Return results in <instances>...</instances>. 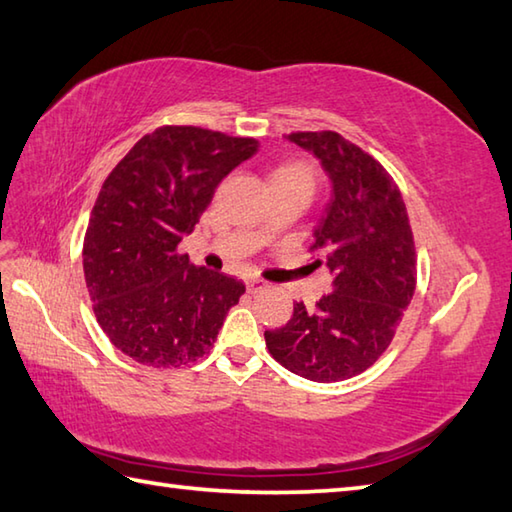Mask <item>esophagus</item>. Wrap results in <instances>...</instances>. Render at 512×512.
<instances>
[{
    "mask_svg": "<svg viewBox=\"0 0 512 512\" xmlns=\"http://www.w3.org/2000/svg\"><path fill=\"white\" fill-rule=\"evenodd\" d=\"M246 288H248V292H259V290H264V288H268V284L264 279H257V277H248L246 279Z\"/></svg>",
    "mask_w": 512,
    "mask_h": 512,
    "instance_id": "esophagus-1",
    "label": "esophagus"
}]
</instances>
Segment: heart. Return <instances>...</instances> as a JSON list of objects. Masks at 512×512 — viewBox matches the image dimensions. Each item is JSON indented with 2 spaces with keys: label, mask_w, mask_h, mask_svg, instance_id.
<instances>
[{
  "label": "heart",
  "mask_w": 512,
  "mask_h": 512,
  "mask_svg": "<svg viewBox=\"0 0 512 512\" xmlns=\"http://www.w3.org/2000/svg\"><path fill=\"white\" fill-rule=\"evenodd\" d=\"M314 182H317V171L306 160L281 162L270 173V184H301L312 191Z\"/></svg>",
  "instance_id": "b5f03b06"
}]
</instances>
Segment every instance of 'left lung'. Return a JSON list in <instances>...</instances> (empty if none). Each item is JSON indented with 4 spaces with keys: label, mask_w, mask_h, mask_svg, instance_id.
<instances>
[{
    "label": "left lung",
    "mask_w": 512,
    "mask_h": 512,
    "mask_svg": "<svg viewBox=\"0 0 512 512\" xmlns=\"http://www.w3.org/2000/svg\"><path fill=\"white\" fill-rule=\"evenodd\" d=\"M290 143L321 162L330 202L314 248L332 275L317 308L295 303L290 321L266 330L270 354L290 372L336 383L365 372L387 350L416 290V250L405 202L389 173L336 132H297Z\"/></svg>",
    "instance_id": "8db88e82"
}]
</instances>
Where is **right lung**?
<instances>
[{"mask_svg": "<svg viewBox=\"0 0 512 512\" xmlns=\"http://www.w3.org/2000/svg\"><path fill=\"white\" fill-rule=\"evenodd\" d=\"M255 138L160 127L103 182L85 231L83 273L96 321L134 361L178 367L211 350L244 284L195 268L178 244L228 173L255 156Z\"/></svg>", "mask_w": 512, "mask_h": 512, "instance_id": "obj_1", "label": "right lung"}]
</instances>
